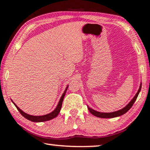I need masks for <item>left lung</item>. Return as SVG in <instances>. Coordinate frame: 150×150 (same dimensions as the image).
I'll return each instance as SVG.
<instances>
[{"label": "left lung", "mask_w": 150, "mask_h": 150, "mask_svg": "<svg viewBox=\"0 0 150 150\" xmlns=\"http://www.w3.org/2000/svg\"><path fill=\"white\" fill-rule=\"evenodd\" d=\"M141 88H142V83L140 84V86H139V88L138 90H137L136 94L134 96V97L132 98L131 101L129 102L128 104L126 105V106L123 108L117 110V111H115V112H110V113L100 112L96 111V110H93L92 108H90L88 105H87L88 109L92 115H94V116H96L98 117H101V118H113V117H118V116H122V115L126 114V113L131 108L132 105H133L135 101H136L137 99V96H138L139 93L141 90Z\"/></svg>", "instance_id": "obj_1"}]
</instances>
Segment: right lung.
Returning <instances> with one entry per match:
<instances>
[{
  "instance_id": "right-lung-1",
  "label": "right lung",
  "mask_w": 150,
  "mask_h": 150,
  "mask_svg": "<svg viewBox=\"0 0 150 150\" xmlns=\"http://www.w3.org/2000/svg\"><path fill=\"white\" fill-rule=\"evenodd\" d=\"M68 87V85L67 86H66L64 92L63 94L62 95V96H61L60 100H59L58 104L57 106H56V108L52 112L49 113V114H48L43 115V116H33V115H30V114H26V113H25L24 112H23V110L20 109L15 104V103H14L13 101V100H11L14 104V105L16 106L17 110H18L20 113H21V115H23V116H24L27 120H30V121H31V122H42L48 121V120H52V119L54 118V117H56L58 115L59 112H60L61 107H62V102H63L64 98V96L66 94V90H67Z\"/></svg>"
}]
</instances>
